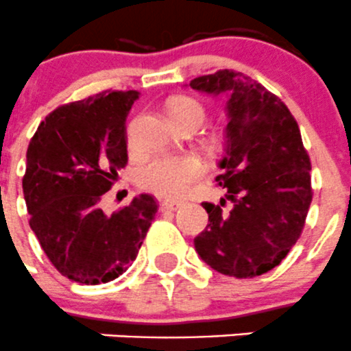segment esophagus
<instances>
[{
  "mask_svg": "<svg viewBox=\"0 0 351 351\" xmlns=\"http://www.w3.org/2000/svg\"><path fill=\"white\" fill-rule=\"evenodd\" d=\"M182 207V202H178V200H165V202H161V210L162 213H168V210H176Z\"/></svg>",
  "mask_w": 351,
  "mask_h": 351,
  "instance_id": "34e87169",
  "label": "esophagus"
}]
</instances>
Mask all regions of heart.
Here are the masks:
<instances>
[{
    "instance_id": "1",
    "label": "heart",
    "mask_w": 351,
    "mask_h": 351,
    "mask_svg": "<svg viewBox=\"0 0 351 351\" xmlns=\"http://www.w3.org/2000/svg\"><path fill=\"white\" fill-rule=\"evenodd\" d=\"M169 117L178 127H199L206 120L202 103L189 96H180L169 103ZM204 162L193 154H162L149 159L138 169V185L165 199H180L192 190L204 176Z\"/></svg>"
}]
</instances>
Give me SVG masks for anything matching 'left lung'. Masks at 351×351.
I'll use <instances>...</instances> for the list:
<instances>
[{
	"label": "left lung",
	"mask_w": 351,
	"mask_h": 351,
	"mask_svg": "<svg viewBox=\"0 0 351 351\" xmlns=\"http://www.w3.org/2000/svg\"><path fill=\"white\" fill-rule=\"evenodd\" d=\"M190 87L226 93L230 118L216 176L226 199L202 202L209 223L193 240L195 250L217 273L261 276L297 243L314 195L300 128L276 94L240 71L217 70L193 78Z\"/></svg>",
	"instance_id": "8db88e82"
}]
</instances>
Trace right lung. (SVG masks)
<instances>
[{
  "label": "right lung",
  "mask_w": 351,
  "mask_h": 351,
  "mask_svg": "<svg viewBox=\"0 0 351 351\" xmlns=\"http://www.w3.org/2000/svg\"><path fill=\"white\" fill-rule=\"evenodd\" d=\"M138 90H103L51 111L30 138L22 186L29 224L58 273L82 285L117 280L158 213L142 193L111 216L101 199L128 162L125 120Z\"/></svg>",
  "instance_id": "add662e5"
}]
</instances>
